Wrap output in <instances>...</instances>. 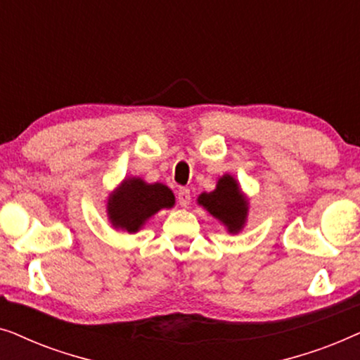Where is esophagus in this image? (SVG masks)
<instances>
[{"mask_svg": "<svg viewBox=\"0 0 360 360\" xmlns=\"http://www.w3.org/2000/svg\"><path fill=\"white\" fill-rule=\"evenodd\" d=\"M176 196H179V203H180V206H184V208H188L190 200H191L190 190H188V188H180L179 193H176Z\"/></svg>", "mask_w": 360, "mask_h": 360, "instance_id": "esophagus-1", "label": "esophagus"}]
</instances>
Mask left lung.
I'll use <instances>...</instances> for the list:
<instances>
[{
  "label": "left lung",
  "instance_id": "1",
  "mask_svg": "<svg viewBox=\"0 0 360 360\" xmlns=\"http://www.w3.org/2000/svg\"><path fill=\"white\" fill-rule=\"evenodd\" d=\"M198 205L221 221L231 234H238L248 219L249 201L240 191V186L233 175L226 174L210 193L198 196Z\"/></svg>",
  "mask_w": 360,
  "mask_h": 360
}]
</instances>
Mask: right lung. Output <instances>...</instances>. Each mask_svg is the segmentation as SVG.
Listing matches in <instances>:
<instances>
[{"label": "right lung", "instance_id": "obj_1", "mask_svg": "<svg viewBox=\"0 0 360 360\" xmlns=\"http://www.w3.org/2000/svg\"><path fill=\"white\" fill-rule=\"evenodd\" d=\"M175 205V196L164 184H147L129 176L108 198L106 211L112 228L137 233L146 221L164 208Z\"/></svg>", "mask_w": 360, "mask_h": 360}]
</instances>
